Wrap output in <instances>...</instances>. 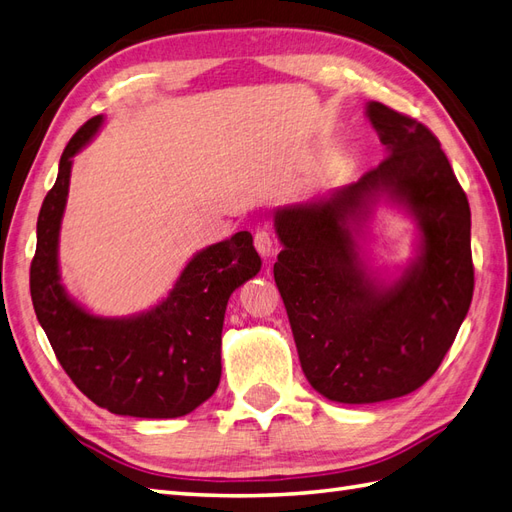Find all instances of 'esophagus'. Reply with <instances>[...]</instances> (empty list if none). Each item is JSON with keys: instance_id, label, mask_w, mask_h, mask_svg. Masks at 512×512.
Returning <instances> with one entry per match:
<instances>
[{"instance_id": "34e87169", "label": "esophagus", "mask_w": 512, "mask_h": 512, "mask_svg": "<svg viewBox=\"0 0 512 512\" xmlns=\"http://www.w3.org/2000/svg\"><path fill=\"white\" fill-rule=\"evenodd\" d=\"M253 242H255V248H257V253L261 257H270L272 248H275V242H272V235L266 229H259L255 233V237H253Z\"/></svg>"}]
</instances>
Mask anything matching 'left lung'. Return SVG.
<instances>
[{"instance_id": "obj_1", "label": "left lung", "mask_w": 512, "mask_h": 512, "mask_svg": "<svg viewBox=\"0 0 512 512\" xmlns=\"http://www.w3.org/2000/svg\"><path fill=\"white\" fill-rule=\"evenodd\" d=\"M366 117L386 159L358 183L281 207L283 251L275 281L301 368L320 395L377 403L421 388L441 366L473 296L471 209L434 133L412 117L368 102ZM382 197L420 227L418 257L382 282L354 237Z\"/></svg>"}]
</instances>
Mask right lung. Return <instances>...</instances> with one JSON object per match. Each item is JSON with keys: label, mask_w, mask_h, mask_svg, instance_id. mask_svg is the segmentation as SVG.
<instances>
[{"label": "right lung", "mask_w": 512, "mask_h": 512, "mask_svg": "<svg viewBox=\"0 0 512 512\" xmlns=\"http://www.w3.org/2000/svg\"><path fill=\"white\" fill-rule=\"evenodd\" d=\"M104 122L95 115L69 139L37 222L30 294L58 362L95 406L139 419H176L220 384L224 312L233 290L253 279L261 259L248 231L196 253L174 288L148 312L95 316L61 283L58 235L74 157Z\"/></svg>", "instance_id": "1"}]
</instances>
